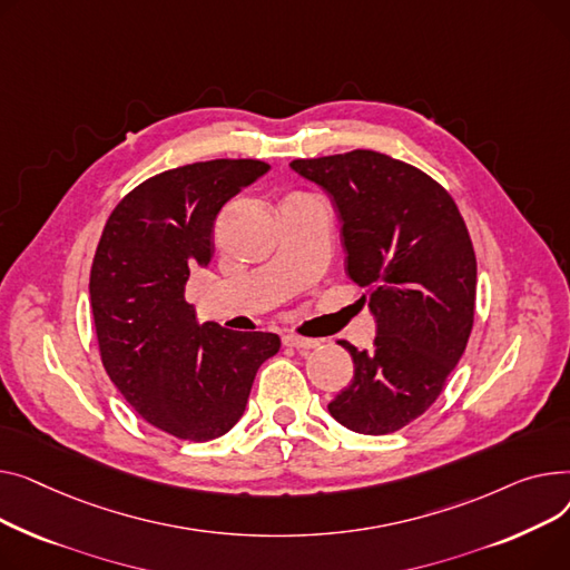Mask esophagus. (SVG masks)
Listing matches in <instances>:
<instances>
[{"instance_id":"esophagus-1","label":"esophagus","mask_w":570,"mask_h":570,"mask_svg":"<svg viewBox=\"0 0 570 570\" xmlns=\"http://www.w3.org/2000/svg\"><path fill=\"white\" fill-rule=\"evenodd\" d=\"M283 345L285 347H294V350H313V347H317L320 343L317 341H311V338H301V336H283Z\"/></svg>"}]
</instances>
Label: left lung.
<instances>
[{
  "label": "left lung",
  "instance_id": "1",
  "mask_svg": "<svg viewBox=\"0 0 570 570\" xmlns=\"http://www.w3.org/2000/svg\"><path fill=\"white\" fill-rule=\"evenodd\" d=\"M338 212L347 276L363 289L377 336L352 354L354 377L328 403L361 434H389L419 419L444 389L474 324L476 257L453 197L386 154L298 158Z\"/></svg>",
  "mask_w": 570,
  "mask_h": 570
}]
</instances>
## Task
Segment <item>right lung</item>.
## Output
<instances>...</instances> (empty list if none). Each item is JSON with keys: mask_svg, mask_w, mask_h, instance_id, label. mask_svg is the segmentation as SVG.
I'll list each match as a JSON object with an SVG mask.
<instances>
[{"mask_svg": "<svg viewBox=\"0 0 570 570\" xmlns=\"http://www.w3.org/2000/svg\"><path fill=\"white\" fill-rule=\"evenodd\" d=\"M272 167L218 158L160 173L110 214L94 255L89 296L106 373L147 423L188 442L225 434L246 410L276 333L197 324L184 289L207 269L214 220L227 199Z\"/></svg>", "mask_w": 570, "mask_h": 570, "instance_id": "obj_1", "label": "right lung"}]
</instances>
